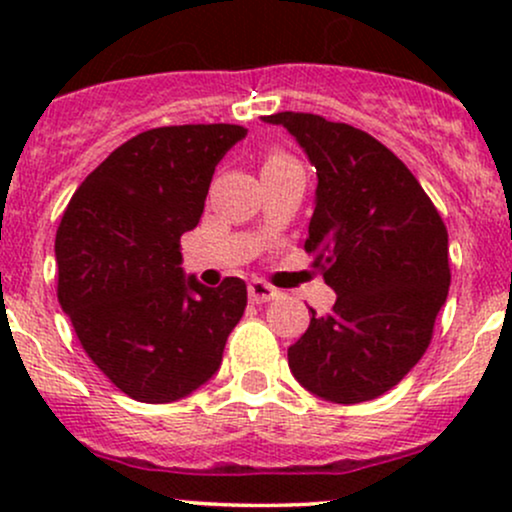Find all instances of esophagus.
<instances>
[{
    "instance_id": "obj_1",
    "label": "esophagus",
    "mask_w": 512,
    "mask_h": 512,
    "mask_svg": "<svg viewBox=\"0 0 512 512\" xmlns=\"http://www.w3.org/2000/svg\"><path fill=\"white\" fill-rule=\"evenodd\" d=\"M248 296H250L252 303H267V301H274V298L279 296V291H276L274 286H269L267 281L255 279V281H250Z\"/></svg>"
}]
</instances>
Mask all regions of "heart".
Here are the masks:
<instances>
[{
  "instance_id": "b5f03b06",
  "label": "heart",
  "mask_w": 512,
  "mask_h": 512,
  "mask_svg": "<svg viewBox=\"0 0 512 512\" xmlns=\"http://www.w3.org/2000/svg\"><path fill=\"white\" fill-rule=\"evenodd\" d=\"M289 161H293V158H291L289 154H284V151H281V149H272V151H267V156H264V166H262V170H264V168L281 166V163H289Z\"/></svg>"
}]
</instances>
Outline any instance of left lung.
Instances as JSON below:
<instances>
[{
	"mask_svg": "<svg viewBox=\"0 0 512 512\" xmlns=\"http://www.w3.org/2000/svg\"><path fill=\"white\" fill-rule=\"evenodd\" d=\"M317 170L305 238L327 315L289 346L293 378L313 395L358 404L392 390L426 354L450 289L448 228L419 180L363 129L313 113H276Z\"/></svg>",
	"mask_w": 512,
	"mask_h": 512,
	"instance_id": "1",
	"label": "left lung"
}]
</instances>
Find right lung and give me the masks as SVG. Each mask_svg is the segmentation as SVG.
<instances>
[{"label": "right lung", "mask_w": 512, "mask_h": 512, "mask_svg": "<svg viewBox=\"0 0 512 512\" xmlns=\"http://www.w3.org/2000/svg\"><path fill=\"white\" fill-rule=\"evenodd\" d=\"M248 134L240 125H175L137 134L86 175L57 228V298L105 378L137 402L187 397L221 366L248 305L182 274L180 236L199 223L211 175Z\"/></svg>", "instance_id": "1"}]
</instances>
